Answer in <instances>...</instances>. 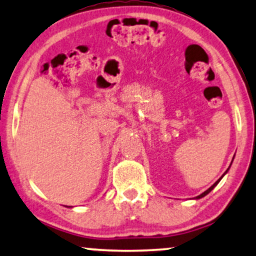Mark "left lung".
Segmentation results:
<instances>
[{
  "label": "left lung",
  "instance_id": "left-lung-1",
  "mask_svg": "<svg viewBox=\"0 0 256 256\" xmlns=\"http://www.w3.org/2000/svg\"><path fill=\"white\" fill-rule=\"evenodd\" d=\"M233 159H234V158H233ZM230 165H232V164H230ZM230 168H228V170H230ZM228 170H227V171H228ZM227 171L224 173V174H226V173H227ZM222 176H221V178H220L219 180H218V182H214V184H213V185H212V186H210L208 190H205V192H204V193H202V194H200V196H196V199H202V198H204V196H207V194H208V193L210 192V190H212L214 188V187H216V186L218 185V184H219V182H220V180H221V179H222Z\"/></svg>",
  "mask_w": 256,
  "mask_h": 256
}]
</instances>
